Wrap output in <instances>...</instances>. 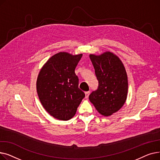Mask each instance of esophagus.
<instances>
[{"instance_id":"34e87169","label":"esophagus","mask_w":160,"mask_h":160,"mask_svg":"<svg viewBox=\"0 0 160 160\" xmlns=\"http://www.w3.org/2000/svg\"><path fill=\"white\" fill-rule=\"evenodd\" d=\"M89 94H90V91H86V92H85V98H88V97H89Z\"/></svg>"}]
</instances>
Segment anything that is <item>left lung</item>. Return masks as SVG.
I'll return each instance as SVG.
<instances>
[{"instance_id": "8db88e82", "label": "left lung", "mask_w": 160, "mask_h": 160, "mask_svg": "<svg viewBox=\"0 0 160 160\" xmlns=\"http://www.w3.org/2000/svg\"><path fill=\"white\" fill-rule=\"evenodd\" d=\"M98 87L89 96L90 102L104 116L119 111L124 104L128 93V77L118 56L111 52L99 56L89 55Z\"/></svg>"}]
</instances>
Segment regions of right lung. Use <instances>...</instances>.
Wrapping results in <instances>:
<instances>
[{
    "label": "right lung",
    "mask_w": 160,
    "mask_h": 160,
    "mask_svg": "<svg viewBox=\"0 0 160 160\" xmlns=\"http://www.w3.org/2000/svg\"><path fill=\"white\" fill-rule=\"evenodd\" d=\"M82 56V54L57 53L48 59L38 74L36 88L40 102L57 119H71L85 97L74 72Z\"/></svg>",
    "instance_id": "add662e5"
}]
</instances>
